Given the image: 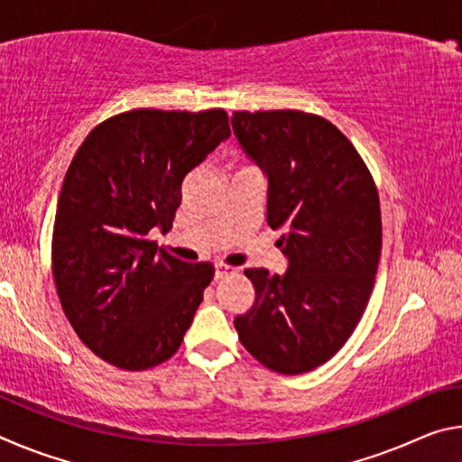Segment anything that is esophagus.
Here are the masks:
<instances>
[{
	"instance_id": "1",
	"label": "esophagus",
	"mask_w": 462,
	"mask_h": 462,
	"mask_svg": "<svg viewBox=\"0 0 462 462\" xmlns=\"http://www.w3.org/2000/svg\"><path fill=\"white\" fill-rule=\"evenodd\" d=\"M230 273H236V267H230V264H224V263L214 264V277L216 279H222L226 275H230Z\"/></svg>"
}]
</instances>
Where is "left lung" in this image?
Here are the masks:
<instances>
[{
    "mask_svg": "<svg viewBox=\"0 0 462 462\" xmlns=\"http://www.w3.org/2000/svg\"><path fill=\"white\" fill-rule=\"evenodd\" d=\"M234 136L267 177V224L283 230V275L246 269L254 303L234 318L240 342L271 371L300 374L332 358L369 301L381 254L371 173L319 116L234 112Z\"/></svg>",
    "mask_w": 462,
    "mask_h": 462,
    "instance_id": "left-lung-1",
    "label": "left lung"
}]
</instances>
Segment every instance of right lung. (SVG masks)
Returning a JSON list of instances; mask_svg holds the SVG:
<instances>
[{
  "instance_id": "obj_1",
  "label": "right lung",
  "mask_w": 462,
  "mask_h": 462,
  "mask_svg": "<svg viewBox=\"0 0 462 462\" xmlns=\"http://www.w3.org/2000/svg\"><path fill=\"white\" fill-rule=\"evenodd\" d=\"M228 138L224 109H132L75 152L54 216L52 275L73 330L109 365L148 369L181 346L214 269L156 253L146 236L171 230L187 173Z\"/></svg>"
}]
</instances>
